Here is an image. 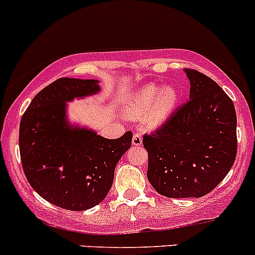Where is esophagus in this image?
Returning a JSON list of instances; mask_svg holds the SVG:
<instances>
[{
    "mask_svg": "<svg viewBox=\"0 0 255 255\" xmlns=\"http://www.w3.org/2000/svg\"><path fill=\"white\" fill-rule=\"evenodd\" d=\"M142 142H143V139H142V135H140V133L135 132L134 134H133L132 144H133V145L138 146V145H142Z\"/></svg>",
    "mask_w": 255,
    "mask_h": 255,
    "instance_id": "esophagus-1",
    "label": "esophagus"
}]
</instances>
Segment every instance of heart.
Returning <instances> with one entry per match:
<instances>
[{
	"label": "heart",
	"mask_w": 255,
	"mask_h": 255,
	"mask_svg": "<svg viewBox=\"0 0 255 255\" xmlns=\"http://www.w3.org/2000/svg\"><path fill=\"white\" fill-rule=\"evenodd\" d=\"M180 100L179 90L175 86L160 89L156 84H149L133 92L125 105L126 115L139 118L145 115L149 125L158 126L168 120Z\"/></svg>",
	"instance_id": "1"
}]
</instances>
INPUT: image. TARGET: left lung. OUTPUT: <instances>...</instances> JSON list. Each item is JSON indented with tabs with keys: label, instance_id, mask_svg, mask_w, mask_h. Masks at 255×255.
Wrapping results in <instances>:
<instances>
[{
	"label": "left lung",
	"instance_id": "obj_1",
	"mask_svg": "<svg viewBox=\"0 0 255 255\" xmlns=\"http://www.w3.org/2000/svg\"><path fill=\"white\" fill-rule=\"evenodd\" d=\"M190 100L150 134L146 177L173 199L201 197L228 174L237 155V116L228 95L205 74L185 69Z\"/></svg>",
	"mask_w": 255,
	"mask_h": 255
}]
</instances>
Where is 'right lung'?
<instances>
[{
	"label": "right lung",
	"instance_id": "obj_1",
	"mask_svg": "<svg viewBox=\"0 0 255 255\" xmlns=\"http://www.w3.org/2000/svg\"><path fill=\"white\" fill-rule=\"evenodd\" d=\"M97 80L61 78L38 92L22 116L19 153L30 186L50 204L71 211L99 205L115 168L130 148L132 132L117 139L66 121V102L100 91Z\"/></svg>",
	"mask_w": 255,
	"mask_h": 255
}]
</instances>
